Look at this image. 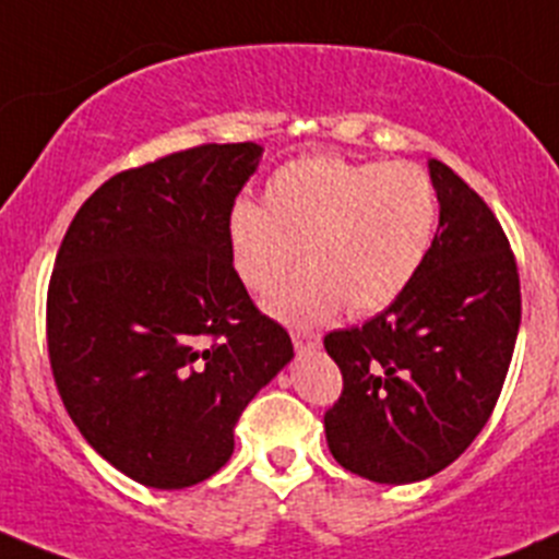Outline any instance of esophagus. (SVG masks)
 Returning a JSON list of instances; mask_svg holds the SVG:
<instances>
[{
  "instance_id": "34e87169",
  "label": "esophagus",
  "mask_w": 559,
  "mask_h": 559,
  "mask_svg": "<svg viewBox=\"0 0 559 559\" xmlns=\"http://www.w3.org/2000/svg\"><path fill=\"white\" fill-rule=\"evenodd\" d=\"M292 341H295L297 352H311V348L319 346V335H316V332L295 330L292 332Z\"/></svg>"
}]
</instances>
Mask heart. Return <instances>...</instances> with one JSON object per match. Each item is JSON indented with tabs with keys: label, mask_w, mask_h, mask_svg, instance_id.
I'll use <instances>...</instances> for the list:
<instances>
[{
	"label": "heart",
	"mask_w": 559,
	"mask_h": 559,
	"mask_svg": "<svg viewBox=\"0 0 559 559\" xmlns=\"http://www.w3.org/2000/svg\"><path fill=\"white\" fill-rule=\"evenodd\" d=\"M438 233L430 173L408 162H354L313 154L267 178L264 207L238 202L227 240L240 284L267 292L302 251L306 267L270 295L267 308L308 326L346 308L384 311L411 286Z\"/></svg>",
	"instance_id": "heart-1"
}]
</instances>
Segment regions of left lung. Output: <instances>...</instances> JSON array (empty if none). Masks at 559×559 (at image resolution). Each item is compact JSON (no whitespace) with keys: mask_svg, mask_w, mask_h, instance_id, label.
Listing matches in <instances>:
<instances>
[{"mask_svg":"<svg viewBox=\"0 0 559 559\" xmlns=\"http://www.w3.org/2000/svg\"><path fill=\"white\" fill-rule=\"evenodd\" d=\"M441 218L408 289L324 348L343 392L324 414L330 452L379 484L436 476L481 432L509 373L522 319L520 270L487 202L430 159Z\"/></svg>","mask_w":559,"mask_h":559,"instance_id":"obj_1","label":"left lung"}]
</instances>
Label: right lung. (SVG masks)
<instances>
[{"instance_id":"right-lung-1","label":"right lung","mask_w":559,"mask_h":559,"mask_svg":"<svg viewBox=\"0 0 559 559\" xmlns=\"http://www.w3.org/2000/svg\"><path fill=\"white\" fill-rule=\"evenodd\" d=\"M262 151L205 143L112 175L56 253V389L81 436L145 487L227 465L243 408L295 357L229 257V213Z\"/></svg>"}]
</instances>
